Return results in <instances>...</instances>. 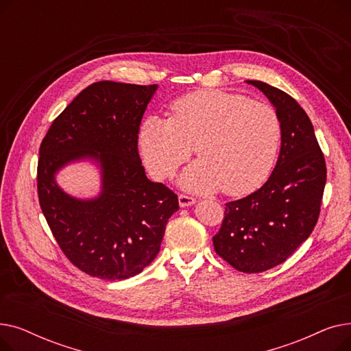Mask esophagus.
Instances as JSON below:
<instances>
[{"instance_id":"obj_1","label":"esophagus","mask_w":351,"mask_h":351,"mask_svg":"<svg viewBox=\"0 0 351 351\" xmlns=\"http://www.w3.org/2000/svg\"><path fill=\"white\" fill-rule=\"evenodd\" d=\"M178 199H179V206H180V208H188V206H192V205L196 204V199L192 197V196L179 195Z\"/></svg>"}]
</instances>
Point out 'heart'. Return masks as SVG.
<instances>
[{"instance_id":"1","label":"heart","mask_w":351,"mask_h":351,"mask_svg":"<svg viewBox=\"0 0 351 351\" xmlns=\"http://www.w3.org/2000/svg\"><path fill=\"white\" fill-rule=\"evenodd\" d=\"M169 112V118L146 117L138 131L139 154L154 178L173 175L195 146L200 158L178 179L188 191L223 188L241 196L269 178L282 135L271 106L226 90L202 89L176 99Z\"/></svg>"}]
</instances>
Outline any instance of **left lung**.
Here are the masks:
<instances>
[{
	"label": "left lung",
	"instance_id": "8db88e82",
	"mask_svg": "<svg viewBox=\"0 0 351 351\" xmlns=\"http://www.w3.org/2000/svg\"><path fill=\"white\" fill-rule=\"evenodd\" d=\"M280 119V154L265 185L226 204L213 236L216 253L239 271L261 273L283 263L315 229L326 185V162L304 109L286 92L262 81Z\"/></svg>",
	"mask_w": 351,
	"mask_h": 351
}]
</instances>
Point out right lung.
<instances>
[{"label": "right lung", "mask_w": 351, "mask_h": 351, "mask_svg": "<svg viewBox=\"0 0 351 351\" xmlns=\"http://www.w3.org/2000/svg\"><path fill=\"white\" fill-rule=\"evenodd\" d=\"M158 85L99 81L81 90L47 132L38 160V197L55 241L68 259L94 278L123 280L159 253L178 196L146 178L138 131ZM89 161L101 191L75 198L56 182L66 165Z\"/></svg>", "instance_id": "obj_1"}]
</instances>
